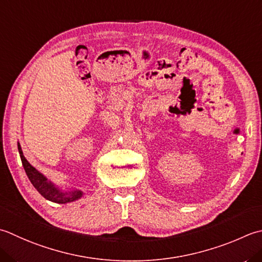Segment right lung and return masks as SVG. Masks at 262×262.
Returning a JSON list of instances; mask_svg holds the SVG:
<instances>
[{"instance_id": "obj_1", "label": "right lung", "mask_w": 262, "mask_h": 262, "mask_svg": "<svg viewBox=\"0 0 262 262\" xmlns=\"http://www.w3.org/2000/svg\"><path fill=\"white\" fill-rule=\"evenodd\" d=\"M18 151L20 155V159H21L23 166L26 173L29 178L30 183L33 184V186L37 189L38 193L49 200L51 202L54 203H60V204H66V203H71L75 202L77 200L83 198L84 193L79 191V189H70V191H62V189L59 188L58 186L54 185V183L49 181L42 172H39L37 169L34 168L30 163L27 161V159L25 158L21 146L18 143Z\"/></svg>"}]
</instances>
